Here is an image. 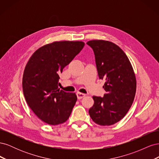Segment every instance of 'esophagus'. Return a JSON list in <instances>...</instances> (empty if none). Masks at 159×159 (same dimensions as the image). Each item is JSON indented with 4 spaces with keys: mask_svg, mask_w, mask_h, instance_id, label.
I'll return each instance as SVG.
<instances>
[{
    "mask_svg": "<svg viewBox=\"0 0 159 159\" xmlns=\"http://www.w3.org/2000/svg\"><path fill=\"white\" fill-rule=\"evenodd\" d=\"M76 95H77V98H78V99H82L83 98H84L85 96V94H84V93H79V92L76 93Z\"/></svg>",
    "mask_w": 159,
    "mask_h": 159,
    "instance_id": "esophagus-1",
    "label": "esophagus"
}]
</instances>
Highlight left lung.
Here are the masks:
<instances>
[{"mask_svg":"<svg viewBox=\"0 0 159 159\" xmlns=\"http://www.w3.org/2000/svg\"><path fill=\"white\" fill-rule=\"evenodd\" d=\"M93 50L99 79L105 80L103 97L93 96L89 109L93 121L111 125L123 119L131 107L136 92V78L128 57L114 43L105 40L87 42Z\"/></svg>","mask_w":159,"mask_h":159,"instance_id":"1","label":"left lung"}]
</instances>
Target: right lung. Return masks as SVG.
<instances>
[{"label": "right lung", "instance_id": "add662e5", "mask_svg": "<svg viewBox=\"0 0 159 159\" xmlns=\"http://www.w3.org/2000/svg\"><path fill=\"white\" fill-rule=\"evenodd\" d=\"M84 45L79 41L45 45L34 53L25 67L22 78L25 99L36 116L48 124L66 122L74 107L77 96L59 89V74Z\"/></svg>", "mask_w": 159, "mask_h": 159}]
</instances>
